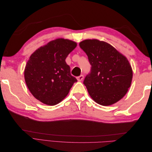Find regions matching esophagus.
<instances>
[{"label":"esophagus","instance_id":"1","mask_svg":"<svg viewBox=\"0 0 152 152\" xmlns=\"http://www.w3.org/2000/svg\"><path fill=\"white\" fill-rule=\"evenodd\" d=\"M77 79L78 81H79V82L82 81V80L84 79V75H80L79 77H77Z\"/></svg>","mask_w":152,"mask_h":152}]
</instances>
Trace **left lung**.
I'll return each instance as SVG.
<instances>
[{
	"label": "left lung",
	"mask_w": 152,
	"mask_h": 152,
	"mask_svg": "<svg viewBox=\"0 0 152 152\" xmlns=\"http://www.w3.org/2000/svg\"><path fill=\"white\" fill-rule=\"evenodd\" d=\"M91 65L84 84L95 102L109 106L117 103L129 88L132 70L127 59L108 43L97 39L79 44Z\"/></svg>",
	"instance_id": "8db88e82"
}]
</instances>
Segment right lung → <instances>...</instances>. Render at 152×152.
I'll return each mask as SVG.
<instances>
[{"label":"right lung","instance_id":"obj_1","mask_svg":"<svg viewBox=\"0 0 152 152\" xmlns=\"http://www.w3.org/2000/svg\"><path fill=\"white\" fill-rule=\"evenodd\" d=\"M77 46L72 40L57 39L32 54L24 72L30 93L42 103L55 105L65 98L77 80L65 59Z\"/></svg>","mask_w":152,"mask_h":152}]
</instances>
